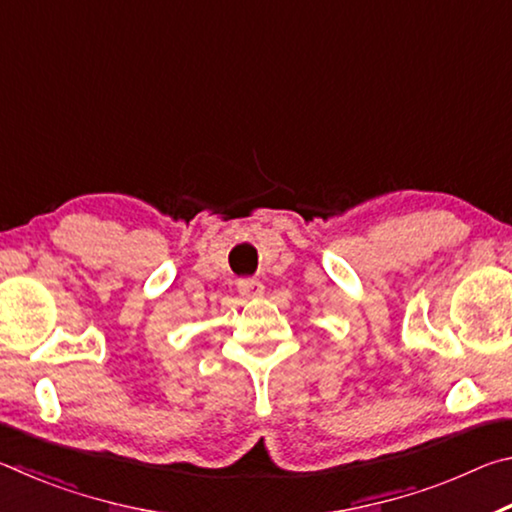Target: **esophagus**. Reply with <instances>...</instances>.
I'll return each instance as SVG.
<instances>
[{"mask_svg":"<svg viewBox=\"0 0 512 512\" xmlns=\"http://www.w3.org/2000/svg\"><path fill=\"white\" fill-rule=\"evenodd\" d=\"M237 289H239L241 296L259 298L264 293V284L259 280H253V277H244V280L237 282Z\"/></svg>","mask_w":512,"mask_h":512,"instance_id":"esophagus-1","label":"esophagus"}]
</instances>
